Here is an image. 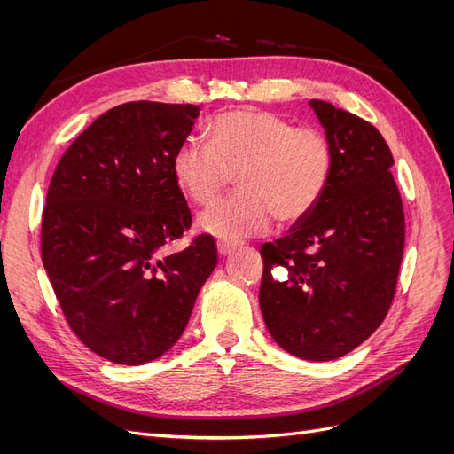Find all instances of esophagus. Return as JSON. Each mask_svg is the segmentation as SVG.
I'll list each match as a JSON object with an SVG mask.
<instances>
[{"mask_svg":"<svg viewBox=\"0 0 454 454\" xmlns=\"http://www.w3.org/2000/svg\"><path fill=\"white\" fill-rule=\"evenodd\" d=\"M235 250H237V244L235 242H229V240H219L217 242V254H219V257H227Z\"/></svg>","mask_w":454,"mask_h":454,"instance_id":"obj_1","label":"esophagus"}]
</instances>
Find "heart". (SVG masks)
I'll use <instances>...</instances> for the list:
<instances>
[{"label":"heart","mask_w":454,"mask_h":454,"mask_svg":"<svg viewBox=\"0 0 454 454\" xmlns=\"http://www.w3.org/2000/svg\"><path fill=\"white\" fill-rule=\"evenodd\" d=\"M174 180L195 204L215 200L237 176L239 193L199 217V229L240 240L303 222L322 200L333 172V145L310 127L259 109L217 117L212 142L185 140L172 160Z\"/></svg>","instance_id":"obj_1"}]
</instances>
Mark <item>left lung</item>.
I'll return each mask as SVG.
<instances>
[{
    "mask_svg": "<svg viewBox=\"0 0 454 454\" xmlns=\"http://www.w3.org/2000/svg\"><path fill=\"white\" fill-rule=\"evenodd\" d=\"M309 106L333 145V172L312 214L261 246L259 307L280 348L301 360L329 362L360 347L387 316L405 219L380 132L329 102ZM270 264L286 266L291 280L274 283Z\"/></svg>",
    "mask_w": 454,
    "mask_h": 454,
    "instance_id": "8db88e82",
    "label": "left lung"
}]
</instances>
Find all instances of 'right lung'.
<instances>
[{"label":"right lung","mask_w":454,"mask_h":454,"mask_svg":"<svg viewBox=\"0 0 454 454\" xmlns=\"http://www.w3.org/2000/svg\"><path fill=\"white\" fill-rule=\"evenodd\" d=\"M200 107L129 102L67 147L47 191L41 257L72 332L121 365H142L182 337L217 265L214 239L164 246L191 227L172 160Z\"/></svg>","instance_id":"right-lung-1"}]
</instances>
